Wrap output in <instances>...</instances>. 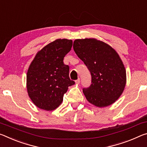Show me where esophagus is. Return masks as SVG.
<instances>
[{
    "label": "esophagus",
    "mask_w": 147,
    "mask_h": 147,
    "mask_svg": "<svg viewBox=\"0 0 147 147\" xmlns=\"http://www.w3.org/2000/svg\"><path fill=\"white\" fill-rule=\"evenodd\" d=\"M76 82V84H77V85H78V84H79V83H80V79H77V80L75 81Z\"/></svg>",
    "instance_id": "1"
}]
</instances>
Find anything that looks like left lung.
Segmentation results:
<instances>
[{
	"instance_id": "obj_1",
	"label": "left lung",
	"mask_w": 147,
	"mask_h": 147,
	"mask_svg": "<svg viewBox=\"0 0 147 147\" xmlns=\"http://www.w3.org/2000/svg\"><path fill=\"white\" fill-rule=\"evenodd\" d=\"M73 47L92 77L90 86L83 89L86 100L98 107L115 103L126 83V69L119 54L109 45L95 38L77 39Z\"/></svg>"
}]
</instances>
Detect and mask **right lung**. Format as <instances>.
<instances>
[{
  "mask_svg": "<svg viewBox=\"0 0 147 147\" xmlns=\"http://www.w3.org/2000/svg\"><path fill=\"white\" fill-rule=\"evenodd\" d=\"M72 44L71 40H55L38 51L30 64L26 89L34 104L41 109H56L68 86L75 84L69 78V66L63 62Z\"/></svg>",
  "mask_w": 147,
  "mask_h": 147,
  "instance_id": "obj_1",
  "label": "right lung"
}]
</instances>
